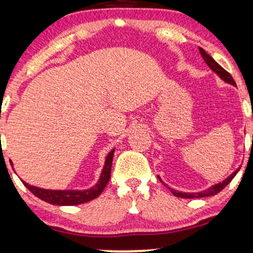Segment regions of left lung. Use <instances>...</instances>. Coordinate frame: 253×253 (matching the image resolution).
Returning a JSON list of instances; mask_svg holds the SVG:
<instances>
[{"label":"left lung","instance_id":"8db88e82","mask_svg":"<svg viewBox=\"0 0 253 253\" xmlns=\"http://www.w3.org/2000/svg\"><path fill=\"white\" fill-rule=\"evenodd\" d=\"M199 52H201L203 60L205 61V63L209 65V68H210V69L212 70L213 73H216L218 76H219L220 79L224 81V82H226V83H229V84H232V85L236 86V82H235V80L232 79L231 75L227 73L225 69H223V68L220 67V65L218 64L217 62L214 61L213 58L211 57V56L209 55L208 52L204 50V49L199 48ZM238 171H239V169H237L235 172H232L231 174H230V176L227 177L226 179H224L222 183L214 184V185L210 186V188L207 189V190H203V191H201V192H192V193H190V192H179V191H177V190H173V189L169 188V186H168L167 184H164V183L163 184H164L165 186H167L168 189L170 190L171 192H172L173 196H176V197H179V198H202V197H209V196H214V195H217L218 192L222 191V190L225 188L227 184L231 182V180L233 179V177L236 176ZM158 179L161 180L160 176H158ZM161 182H162V180H161Z\"/></svg>","mask_w":253,"mask_h":253}]
</instances>
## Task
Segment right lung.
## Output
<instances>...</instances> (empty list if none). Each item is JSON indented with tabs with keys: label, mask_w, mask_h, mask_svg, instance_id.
I'll list each match as a JSON object with an SVG mask.
<instances>
[{
	"label": "right lung",
	"mask_w": 253,
	"mask_h": 253,
	"mask_svg": "<svg viewBox=\"0 0 253 253\" xmlns=\"http://www.w3.org/2000/svg\"><path fill=\"white\" fill-rule=\"evenodd\" d=\"M115 149L109 152V155L105 158V164L103 168L101 177L99 180L92 188L86 190H48V189H41L37 186L29 185L26 182H22L26 185V188L29 191L39 197L42 201H44L49 204L52 205H77L83 204V203L90 202L92 199L97 198L101 195L103 190L110 179V172H111V165H112V158H114ZM12 167V163H11Z\"/></svg>",
	"instance_id": "right-lung-1"
}]
</instances>
